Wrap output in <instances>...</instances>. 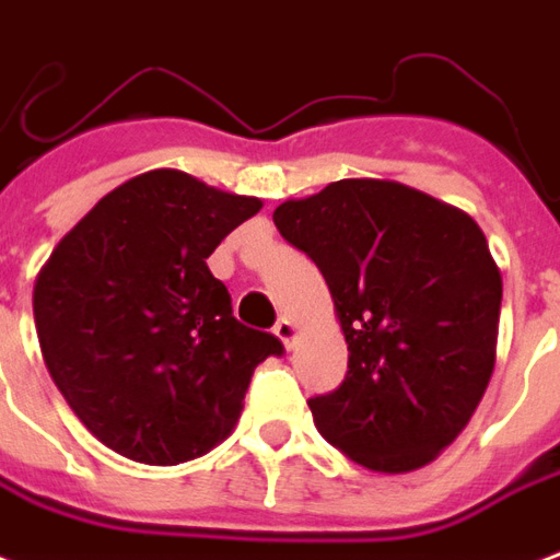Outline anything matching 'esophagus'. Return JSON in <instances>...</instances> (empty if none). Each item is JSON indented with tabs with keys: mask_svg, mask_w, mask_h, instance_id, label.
<instances>
[{
	"mask_svg": "<svg viewBox=\"0 0 560 560\" xmlns=\"http://www.w3.org/2000/svg\"><path fill=\"white\" fill-rule=\"evenodd\" d=\"M276 338H279L288 350H291L293 343H296V338H300V326L291 320V317H281L279 323H276Z\"/></svg>",
	"mask_w": 560,
	"mask_h": 560,
	"instance_id": "esophagus-1",
	"label": "esophagus"
}]
</instances>
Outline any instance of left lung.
Returning a JSON list of instances; mask_svg holds the SVG:
<instances>
[{"label":"left lung","instance_id":"8db88e82","mask_svg":"<svg viewBox=\"0 0 560 560\" xmlns=\"http://www.w3.org/2000/svg\"><path fill=\"white\" fill-rule=\"evenodd\" d=\"M272 222L320 267L350 353L343 383L308 400L317 430L371 471L433 463L495 368L501 269L478 222L376 177L291 198Z\"/></svg>","mask_w":560,"mask_h":560}]
</instances>
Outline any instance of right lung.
<instances>
[{
  "label": "right lung",
  "instance_id": "1",
  "mask_svg": "<svg viewBox=\"0 0 560 560\" xmlns=\"http://www.w3.org/2000/svg\"><path fill=\"white\" fill-rule=\"evenodd\" d=\"M264 201L177 172L130 177L70 228L32 293L52 383L91 436L177 466L234 430L248 380L281 341L231 314L213 248Z\"/></svg>",
  "mask_w": 560,
  "mask_h": 560
}]
</instances>
